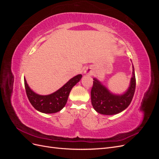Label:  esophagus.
<instances>
[{"instance_id": "1", "label": "esophagus", "mask_w": 159, "mask_h": 159, "mask_svg": "<svg viewBox=\"0 0 159 159\" xmlns=\"http://www.w3.org/2000/svg\"><path fill=\"white\" fill-rule=\"evenodd\" d=\"M85 74L88 75H91V70L90 69H88L85 71Z\"/></svg>"}]
</instances>
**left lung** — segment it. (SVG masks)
Segmentation results:
<instances>
[{
    "label": "left lung",
    "instance_id": "obj_1",
    "mask_svg": "<svg viewBox=\"0 0 159 159\" xmlns=\"http://www.w3.org/2000/svg\"><path fill=\"white\" fill-rule=\"evenodd\" d=\"M135 88L136 79L133 66L130 86L126 92L121 95L111 93L97 79L93 78L91 90V104L99 113L108 115L117 114L125 109L131 103Z\"/></svg>",
    "mask_w": 159,
    "mask_h": 159
}]
</instances>
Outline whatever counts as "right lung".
Segmentation results:
<instances>
[{
  "instance_id": "1",
  "label": "right lung",
  "mask_w": 159,
  "mask_h": 159,
  "mask_svg": "<svg viewBox=\"0 0 159 159\" xmlns=\"http://www.w3.org/2000/svg\"><path fill=\"white\" fill-rule=\"evenodd\" d=\"M81 75L79 74L70 80L63 87L48 95H40L32 91L25 78V86L28 100L36 110L44 113H54L62 109L68 101L71 89L80 81Z\"/></svg>"
}]
</instances>
